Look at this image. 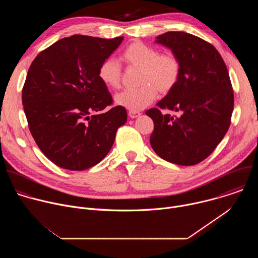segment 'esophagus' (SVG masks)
Listing matches in <instances>:
<instances>
[{
  "mask_svg": "<svg viewBox=\"0 0 258 258\" xmlns=\"http://www.w3.org/2000/svg\"><path fill=\"white\" fill-rule=\"evenodd\" d=\"M141 115V112H138V111H128V116L131 117V118H137L138 116H140Z\"/></svg>",
  "mask_w": 258,
  "mask_h": 258,
  "instance_id": "1",
  "label": "esophagus"
}]
</instances>
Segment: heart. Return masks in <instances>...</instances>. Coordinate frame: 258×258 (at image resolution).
<instances>
[{
    "label": "heart",
    "mask_w": 258,
    "mask_h": 258,
    "mask_svg": "<svg viewBox=\"0 0 258 258\" xmlns=\"http://www.w3.org/2000/svg\"><path fill=\"white\" fill-rule=\"evenodd\" d=\"M121 60L128 67L140 68L139 85L135 90H126L117 94L114 101L117 105L131 111H140L150 105L161 94L170 92L177 84L180 76V63L171 53L158 54V51L142 42H133L120 54ZM98 77L109 89L120 87L121 68L112 58L105 59L99 66Z\"/></svg>",
    "instance_id": "1"
}]
</instances>
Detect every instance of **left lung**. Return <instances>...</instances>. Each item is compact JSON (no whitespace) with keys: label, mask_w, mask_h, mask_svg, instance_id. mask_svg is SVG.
<instances>
[{"label":"left lung","mask_w":258,"mask_h":258,"mask_svg":"<svg viewBox=\"0 0 258 258\" xmlns=\"http://www.w3.org/2000/svg\"><path fill=\"white\" fill-rule=\"evenodd\" d=\"M155 43L177 57L180 76L157 108L146 111L154 122L150 144L168 162L194 165L213 152L230 127L234 93L229 71L217 50L193 34L167 31ZM161 108L181 115H163Z\"/></svg>","instance_id":"1"}]
</instances>
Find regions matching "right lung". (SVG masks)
<instances>
[{
	"instance_id": "add662e5",
	"label": "right lung",
	"mask_w": 258,
	"mask_h": 258,
	"mask_svg": "<svg viewBox=\"0 0 258 258\" xmlns=\"http://www.w3.org/2000/svg\"><path fill=\"white\" fill-rule=\"evenodd\" d=\"M123 41L75 34L54 43L32 61L22 90L28 127L53 163L85 170L108 154L126 122L124 107L108 110L112 97L100 81V64Z\"/></svg>"
}]
</instances>
